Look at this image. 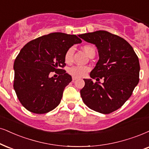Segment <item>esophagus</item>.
I'll return each instance as SVG.
<instances>
[{"mask_svg": "<svg viewBox=\"0 0 149 149\" xmlns=\"http://www.w3.org/2000/svg\"><path fill=\"white\" fill-rule=\"evenodd\" d=\"M76 78H75V77H73V78H72V80H73V82H74V81L75 80H76Z\"/></svg>", "mask_w": 149, "mask_h": 149, "instance_id": "esophagus-1", "label": "esophagus"}]
</instances>
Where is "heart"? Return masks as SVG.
<instances>
[{
    "label": "heart",
    "instance_id": "heart-1",
    "mask_svg": "<svg viewBox=\"0 0 149 149\" xmlns=\"http://www.w3.org/2000/svg\"><path fill=\"white\" fill-rule=\"evenodd\" d=\"M82 49L84 51V52L88 56H90L91 54H95V48L92 45H85L82 47ZM74 54V49L73 47H69L68 49L66 51L64 59L66 63H71L73 61V56ZM91 70V68L88 66H81V65H76L73 67H69L68 69V73L71 76L75 78H81L83 77L88 72H89Z\"/></svg>",
    "mask_w": 149,
    "mask_h": 149
}]
</instances>
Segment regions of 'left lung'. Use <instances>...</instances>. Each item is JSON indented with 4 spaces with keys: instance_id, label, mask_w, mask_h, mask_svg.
Segmentation results:
<instances>
[{
    "instance_id": "8db88e82",
    "label": "left lung",
    "mask_w": 149,
    "mask_h": 149,
    "mask_svg": "<svg viewBox=\"0 0 149 149\" xmlns=\"http://www.w3.org/2000/svg\"><path fill=\"white\" fill-rule=\"evenodd\" d=\"M95 45L100 59L91 72V78L103 79L100 84L84 79L80 95L88 108L104 114L120 109L132 95L140 76L139 59L132 47L119 36L104 30L79 36Z\"/></svg>"
}]
</instances>
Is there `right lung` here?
Masks as SVG:
<instances>
[{
  "mask_svg": "<svg viewBox=\"0 0 149 149\" xmlns=\"http://www.w3.org/2000/svg\"><path fill=\"white\" fill-rule=\"evenodd\" d=\"M82 42L76 35L55 32L29 41L14 64V88L22 106L30 112L46 113L61 103L65 88L72 78L64 69L66 51ZM55 72L58 78H50Z\"/></svg>",
  "mask_w": 149,
  "mask_h": 149,
  "instance_id": "1",
  "label": "right lung"
}]
</instances>
